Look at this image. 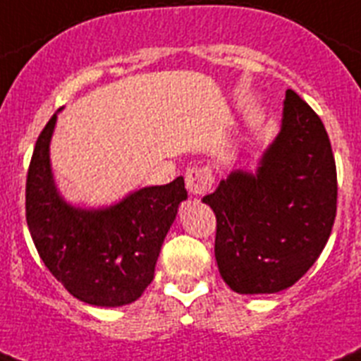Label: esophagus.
<instances>
[{
	"label": "esophagus",
	"mask_w": 361,
	"mask_h": 361,
	"mask_svg": "<svg viewBox=\"0 0 361 361\" xmlns=\"http://www.w3.org/2000/svg\"><path fill=\"white\" fill-rule=\"evenodd\" d=\"M214 183L213 171L209 166H192L185 174V185L190 195H205Z\"/></svg>",
	"instance_id": "obj_1"
}]
</instances>
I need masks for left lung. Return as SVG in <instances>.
I'll use <instances>...</instances> for the list:
<instances>
[{
    "label": "left lung",
    "instance_id": "8db88e82",
    "mask_svg": "<svg viewBox=\"0 0 361 361\" xmlns=\"http://www.w3.org/2000/svg\"><path fill=\"white\" fill-rule=\"evenodd\" d=\"M216 216L214 257L238 293H275L295 284L325 247L336 218L338 176L319 115L293 90L283 130L257 174L231 172L204 198Z\"/></svg>",
    "mask_w": 361,
    "mask_h": 361
}]
</instances>
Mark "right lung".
<instances>
[{"label":"right lung","mask_w":361,"mask_h":361,"mask_svg":"<svg viewBox=\"0 0 361 361\" xmlns=\"http://www.w3.org/2000/svg\"><path fill=\"white\" fill-rule=\"evenodd\" d=\"M56 114L36 139L27 171L25 218L44 264L73 298L123 307L152 283L159 250L187 198L185 181L145 187L102 211L68 205L54 189L49 141Z\"/></svg>","instance_id":"obj_1"}]
</instances>
